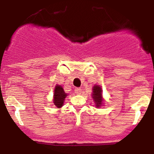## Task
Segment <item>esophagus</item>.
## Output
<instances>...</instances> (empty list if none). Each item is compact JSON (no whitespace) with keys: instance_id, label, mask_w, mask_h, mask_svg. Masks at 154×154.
Listing matches in <instances>:
<instances>
[{"instance_id":"obj_1","label":"esophagus","mask_w":154,"mask_h":154,"mask_svg":"<svg viewBox=\"0 0 154 154\" xmlns=\"http://www.w3.org/2000/svg\"><path fill=\"white\" fill-rule=\"evenodd\" d=\"M75 93L76 94H80L82 93V89L80 88H76V89H75Z\"/></svg>"}]
</instances>
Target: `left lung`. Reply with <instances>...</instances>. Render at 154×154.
<instances>
[{
  "label": "left lung",
  "mask_w": 154,
  "mask_h": 154,
  "mask_svg": "<svg viewBox=\"0 0 154 154\" xmlns=\"http://www.w3.org/2000/svg\"><path fill=\"white\" fill-rule=\"evenodd\" d=\"M92 97L93 100H94V103L97 108H100L103 104V94H102V88L98 85H94L93 86L92 89Z\"/></svg>",
  "instance_id": "1"
}]
</instances>
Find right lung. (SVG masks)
I'll return each instance as SVG.
<instances>
[{"label": "right lung", "mask_w": 154, "mask_h": 154, "mask_svg": "<svg viewBox=\"0 0 154 154\" xmlns=\"http://www.w3.org/2000/svg\"><path fill=\"white\" fill-rule=\"evenodd\" d=\"M54 104L58 108L63 107L64 100L66 97L67 94L64 91L63 88L60 85H57L55 86V89L54 91Z\"/></svg>", "instance_id": "add662e5"}]
</instances>
